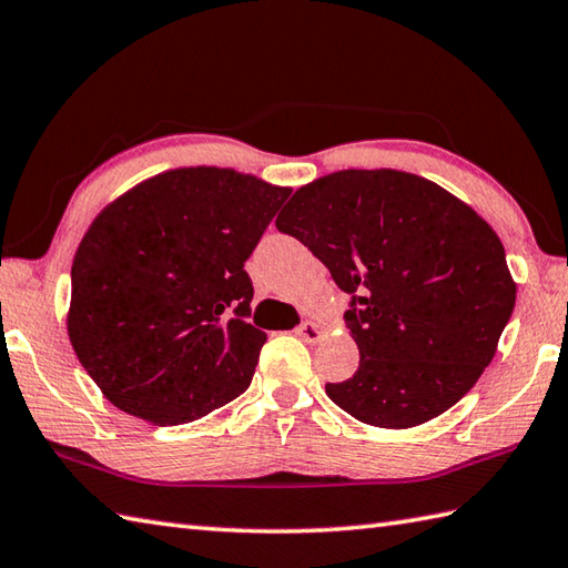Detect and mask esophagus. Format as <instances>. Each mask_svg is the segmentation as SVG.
I'll use <instances>...</instances> for the list:
<instances>
[{
    "label": "esophagus",
    "mask_w": 568,
    "mask_h": 568,
    "mask_svg": "<svg viewBox=\"0 0 568 568\" xmlns=\"http://www.w3.org/2000/svg\"><path fill=\"white\" fill-rule=\"evenodd\" d=\"M297 336L300 339H305L307 344H315V342H320L322 336H324V329L320 327L317 322H312V320H307V322H303L297 327Z\"/></svg>",
    "instance_id": "obj_1"
}]
</instances>
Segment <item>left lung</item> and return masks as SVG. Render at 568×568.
Masks as SVG:
<instances>
[{
	"mask_svg": "<svg viewBox=\"0 0 568 568\" xmlns=\"http://www.w3.org/2000/svg\"><path fill=\"white\" fill-rule=\"evenodd\" d=\"M275 226L354 295L358 371L327 383L344 413L383 429L439 417L498 352L517 285L493 226L415 173L339 171L300 187Z\"/></svg>",
	"mask_w": 568,
	"mask_h": 568,
	"instance_id": "8db88e82",
	"label": "left lung"
}]
</instances>
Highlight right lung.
<instances>
[{
    "label": "right lung",
    "instance_id": "1",
    "mask_svg": "<svg viewBox=\"0 0 568 568\" xmlns=\"http://www.w3.org/2000/svg\"><path fill=\"white\" fill-rule=\"evenodd\" d=\"M293 187L190 165L94 216L72 258L68 336L114 407L185 425L248 388L265 332L244 263Z\"/></svg>",
    "mask_w": 568,
    "mask_h": 568
}]
</instances>
